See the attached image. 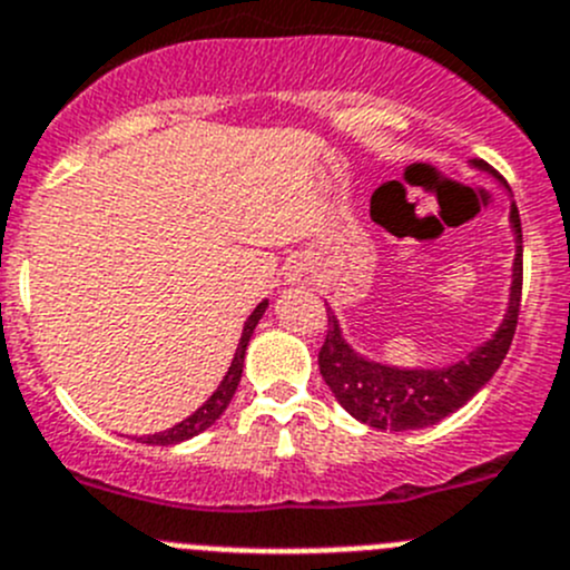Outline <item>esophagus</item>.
<instances>
[{"instance_id": "obj_1", "label": "esophagus", "mask_w": 570, "mask_h": 570, "mask_svg": "<svg viewBox=\"0 0 570 570\" xmlns=\"http://www.w3.org/2000/svg\"><path fill=\"white\" fill-rule=\"evenodd\" d=\"M289 281H292V284H312V278L306 273H303V269H292Z\"/></svg>"}]
</instances>
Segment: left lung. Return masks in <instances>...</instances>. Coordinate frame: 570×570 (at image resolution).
Masks as SVG:
<instances>
[{"mask_svg":"<svg viewBox=\"0 0 570 570\" xmlns=\"http://www.w3.org/2000/svg\"><path fill=\"white\" fill-rule=\"evenodd\" d=\"M472 165L478 171L492 174L498 179V171H492V165L483 159H472ZM509 225L514 233V264L507 315L498 332L459 363L446 368H396V365L376 363L345 343L337 315L326 309L328 332L317 354V365L334 399L351 416L368 428L393 430V433L430 428L464 407L492 380L512 345L520 315V289H523V230H520V213L514 202L509 210Z\"/></svg>","mask_w":570,"mask_h":570,"instance_id":"8db88e82","label":"left lung"}]
</instances>
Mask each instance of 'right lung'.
Instances as JSON below:
<instances>
[{"label":"right lung","instance_id":"right-lung-1","mask_svg":"<svg viewBox=\"0 0 570 570\" xmlns=\"http://www.w3.org/2000/svg\"><path fill=\"white\" fill-rule=\"evenodd\" d=\"M269 303L261 301L258 306L253 309V315L247 317V323H244L242 328V340H238V348L236 354H233V363L230 368H227L225 380L219 382V387L210 393V399H207L205 405L196 407L194 413H190L188 419H183L179 424H174V428L163 430V433H154V435H142V444H159V446H168V444H179V441H188L194 439V435H199L202 430L210 428L216 419L222 416V413L227 411V405H230L233 393H236L238 382H242V371H244V354H247V343L249 337H253L255 326H258V321L264 317V312H267Z\"/></svg>","mask_w":570,"mask_h":570}]
</instances>
